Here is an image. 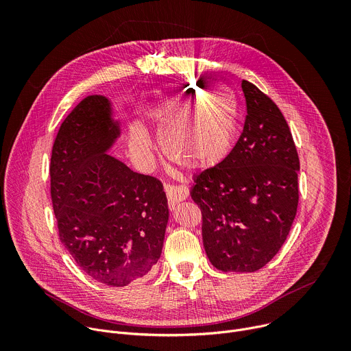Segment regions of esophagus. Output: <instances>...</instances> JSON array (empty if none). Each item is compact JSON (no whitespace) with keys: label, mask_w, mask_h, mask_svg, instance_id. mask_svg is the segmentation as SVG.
<instances>
[{"label":"esophagus","mask_w":351,"mask_h":351,"mask_svg":"<svg viewBox=\"0 0 351 351\" xmlns=\"http://www.w3.org/2000/svg\"><path fill=\"white\" fill-rule=\"evenodd\" d=\"M165 191H167L168 204H169L171 210H173L176 207V204L183 202V199H186L187 195H189V189L186 186L167 184L165 186Z\"/></svg>","instance_id":"obj_1"}]
</instances>
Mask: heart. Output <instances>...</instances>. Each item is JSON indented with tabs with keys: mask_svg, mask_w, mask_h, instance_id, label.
I'll return each instance as SVG.
<instances>
[{
	"mask_svg": "<svg viewBox=\"0 0 351 351\" xmlns=\"http://www.w3.org/2000/svg\"><path fill=\"white\" fill-rule=\"evenodd\" d=\"M197 86L194 93L203 88V84ZM189 91L165 99L147 117L156 123L168 158L184 168L204 171L219 165L230 154L237 133L239 103L236 94L223 84H215L198 97ZM129 144L140 161L153 156L154 144L143 128L132 129Z\"/></svg>",
	"mask_w": 351,
	"mask_h": 351,
	"instance_id": "obj_1",
	"label": "heart"
}]
</instances>
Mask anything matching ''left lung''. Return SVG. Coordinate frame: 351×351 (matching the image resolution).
<instances>
[{
    "label": "left lung",
    "mask_w": 351,
    "mask_h": 351,
    "mask_svg": "<svg viewBox=\"0 0 351 351\" xmlns=\"http://www.w3.org/2000/svg\"><path fill=\"white\" fill-rule=\"evenodd\" d=\"M247 117L228 158L194 176L203 243L223 272H254L283 245L298 204L300 161L289 126L269 97L241 82Z\"/></svg>",
    "instance_id": "8db88e82"
}]
</instances>
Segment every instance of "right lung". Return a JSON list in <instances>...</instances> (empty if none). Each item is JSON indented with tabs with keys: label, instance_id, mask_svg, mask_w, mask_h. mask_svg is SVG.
Returning <instances> with one entry per match:
<instances>
[{
	"label": "right lung",
	"instance_id": "1",
	"mask_svg": "<svg viewBox=\"0 0 351 351\" xmlns=\"http://www.w3.org/2000/svg\"><path fill=\"white\" fill-rule=\"evenodd\" d=\"M121 136L112 99L87 95L62 122L49 168L61 243L84 274L115 287L158 263L169 218L162 184L110 154Z\"/></svg>",
	"mask_w": 351,
	"mask_h": 351
}]
</instances>
